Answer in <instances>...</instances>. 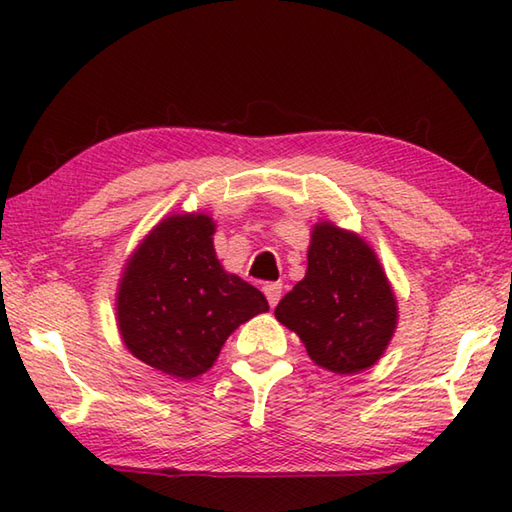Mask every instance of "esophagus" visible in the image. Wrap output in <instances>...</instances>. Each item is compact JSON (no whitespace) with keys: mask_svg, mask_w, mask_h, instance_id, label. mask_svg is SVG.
<instances>
[{"mask_svg":"<svg viewBox=\"0 0 512 512\" xmlns=\"http://www.w3.org/2000/svg\"><path fill=\"white\" fill-rule=\"evenodd\" d=\"M264 295H266V299L270 303V308H275L277 303H279V299H281V284H266L264 286Z\"/></svg>","mask_w":512,"mask_h":512,"instance_id":"esophagus-1","label":"esophagus"}]
</instances>
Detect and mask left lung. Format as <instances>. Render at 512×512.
Returning <instances> with one entry per match:
<instances>
[{
  "label": "left lung",
  "mask_w": 512,
  "mask_h": 512,
  "mask_svg": "<svg viewBox=\"0 0 512 512\" xmlns=\"http://www.w3.org/2000/svg\"><path fill=\"white\" fill-rule=\"evenodd\" d=\"M275 317L319 367L358 374L380 361L398 325V301L365 239L330 220L312 226L308 270Z\"/></svg>",
  "instance_id": "obj_1"
}]
</instances>
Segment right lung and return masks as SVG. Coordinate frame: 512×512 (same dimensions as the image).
Listing matches in <instances>:
<instances>
[{"label":"right lung","instance_id":"obj_1","mask_svg":"<svg viewBox=\"0 0 512 512\" xmlns=\"http://www.w3.org/2000/svg\"><path fill=\"white\" fill-rule=\"evenodd\" d=\"M211 215L173 213L127 257L118 279L116 325L138 361L178 380L209 372L239 325L268 312L255 286L226 273Z\"/></svg>","mask_w":512,"mask_h":512}]
</instances>
